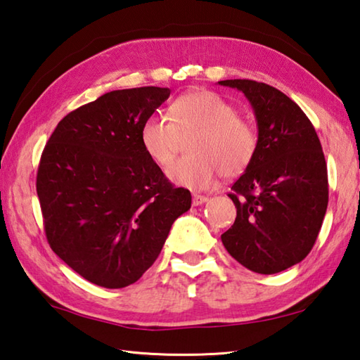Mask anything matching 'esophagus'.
<instances>
[{
  "label": "esophagus",
  "instance_id": "1",
  "mask_svg": "<svg viewBox=\"0 0 360 360\" xmlns=\"http://www.w3.org/2000/svg\"><path fill=\"white\" fill-rule=\"evenodd\" d=\"M207 200H208L207 195H202V194H194L193 195V205H194V207H200V205H203Z\"/></svg>",
  "mask_w": 360,
  "mask_h": 360
}]
</instances>
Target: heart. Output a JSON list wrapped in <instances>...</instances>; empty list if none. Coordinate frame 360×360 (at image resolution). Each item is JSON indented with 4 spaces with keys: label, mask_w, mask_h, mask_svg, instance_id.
Listing matches in <instances>:
<instances>
[{
    "label": "heart",
    "mask_w": 360,
    "mask_h": 360,
    "mask_svg": "<svg viewBox=\"0 0 360 360\" xmlns=\"http://www.w3.org/2000/svg\"><path fill=\"white\" fill-rule=\"evenodd\" d=\"M171 118L152 113L139 129L144 152L160 166L171 163L181 135H197L189 143L193 155L167 167L166 175L175 185L203 189L221 174L236 177L244 172L258 148V136L250 122L239 118L229 101L212 91H193L172 102Z\"/></svg>",
    "instance_id": "obj_1"
}]
</instances>
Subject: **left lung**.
<instances>
[{
  "instance_id": "left-lung-1",
  "label": "left lung",
  "mask_w": 360,
  "mask_h": 360,
  "mask_svg": "<svg viewBox=\"0 0 360 360\" xmlns=\"http://www.w3.org/2000/svg\"><path fill=\"white\" fill-rule=\"evenodd\" d=\"M219 85L244 93L258 126V148L229 194L236 221L222 244L248 270L272 275L303 261L328 208V171L311 121L276 88L248 79Z\"/></svg>"
}]
</instances>
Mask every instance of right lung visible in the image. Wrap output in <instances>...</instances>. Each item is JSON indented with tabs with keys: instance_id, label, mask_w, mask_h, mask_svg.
Returning a JSON list of instances; mask_svg holds the SVG:
<instances>
[{
	"instance_id": "obj_1",
	"label": "right lung",
	"mask_w": 360,
	"mask_h": 360,
	"mask_svg": "<svg viewBox=\"0 0 360 360\" xmlns=\"http://www.w3.org/2000/svg\"><path fill=\"white\" fill-rule=\"evenodd\" d=\"M169 88L115 90L57 124L43 149L37 195L53 252L86 281H138L165 245L191 193L174 188L139 141Z\"/></svg>"
}]
</instances>
